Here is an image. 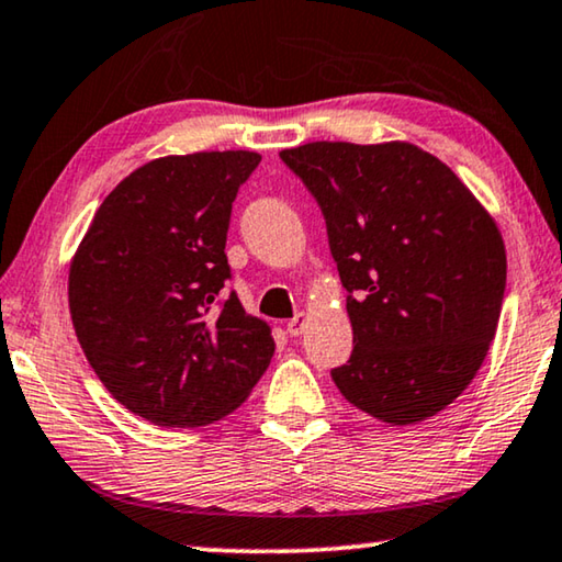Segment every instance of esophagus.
Here are the masks:
<instances>
[{
    "label": "esophagus",
    "mask_w": 562,
    "mask_h": 562,
    "mask_svg": "<svg viewBox=\"0 0 562 562\" xmlns=\"http://www.w3.org/2000/svg\"><path fill=\"white\" fill-rule=\"evenodd\" d=\"M305 325H307V315L305 313H297L295 317H290L284 328H288V333L292 335V338H297V335H303Z\"/></svg>",
    "instance_id": "obj_1"
}]
</instances>
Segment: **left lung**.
<instances>
[{"mask_svg":"<svg viewBox=\"0 0 562 562\" xmlns=\"http://www.w3.org/2000/svg\"><path fill=\"white\" fill-rule=\"evenodd\" d=\"M280 158L321 206L348 290L356 348L330 371L335 386L391 426L439 414L495 338L507 282L497 224L412 144L317 140Z\"/></svg>","mask_w":562,"mask_h":562,"instance_id":"obj_1","label":"left lung"}]
</instances>
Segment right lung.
<instances>
[{
	"instance_id": "1",
	"label": "right lung",
	"mask_w": 562,
	"mask_h": 562,
	"mask_svg": "<svg viewBox=\"0 0 562 562\" xmlns=\"http://www.w3.org/2000/svg\"><path fill=\"white\" fill-rule=\"evenodd\" d=\"M259 156H166L123 179L95 212L70 265L82 353L113 398L171 429L232 414L272 361L270 328L232 280V201Z\"/></svg>"
}]
</instances>
